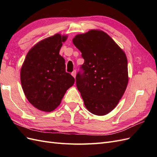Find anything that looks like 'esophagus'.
<instances>
[{"label": "esophagus", "instance_id": "1", "mask_svg": "<svg viewBox=\"0 0 157 157\" xmlns=\"http://www.w3.org/2000/svg\"><path fill=\"white\" fill-rule=\"evenodd\" d=\"M76 73H77V71H76V70H74L73 72L71 73V75H72V76L74 78H75V77H76Z\"/></svg>", "mask_w": 157, "mask_h": 157}]
</instances>
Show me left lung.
Segmentation results:
<instances>
[{"mask_svg": "<svg viewBox=\"0 0 157 157\" xmlns=\"http://www.w3.org/2000/svg\"><path fill=\"white\" fill-rule=\"evenodd\" d=\"M73 42L84 59L76 76L84 105L94 115H107L117 105L127 87L126 54L102 31L77 35Z\"/></svg>", "mask_w": 157, "mask_h": 157, "instance_id": "left-lung-1", "label": "left lung"}]
</instances>
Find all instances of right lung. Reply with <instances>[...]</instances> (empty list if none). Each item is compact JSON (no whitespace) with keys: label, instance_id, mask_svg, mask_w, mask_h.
<instances>
[{"label":"right lung","instance_id":"1","mask_svg":"<svg viewBox=\"0 0 157 157\" xmlns=\"http://www.w3.org/2000/svg\"><path fill=\"white\" fill-rule=\"evenodd\" d=\"M66 39L67 36L56 34L41 40L28 52L21 67L23 92L28 101L40 111H54L75 82L59 54Z\"/></svg>","mask_w":157,"mask_h":157}]
</instances>
